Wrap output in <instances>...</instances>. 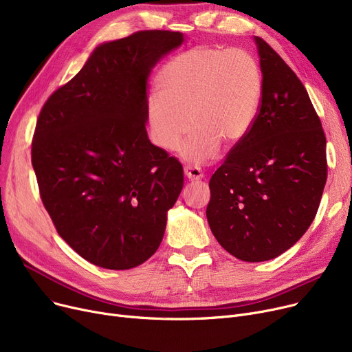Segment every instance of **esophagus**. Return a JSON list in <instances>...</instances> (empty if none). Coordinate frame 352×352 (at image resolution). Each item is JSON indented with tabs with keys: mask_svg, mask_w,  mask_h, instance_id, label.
<instances>
[{
	"mask_svg": "<svg viewBox=\"0 0 352 352\" xmlns=\"http://www.w3.org/2000/svg\"><path fill=\"white\" fill-rule=\"evenodd\" d=\"M184 174H186V177L190 181H198V179H201L202 177H204L202 171L199 168H197V166H194V165H186V166H184Z\"/></svg>",
	"mask_w": 352,
	"mask_h": 352,
	"instance_id": "obj_1",
	"label": "esophagus"
}]
</instances>
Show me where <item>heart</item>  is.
Instances as JSON below:
<instances>
[{
    "label": "heart",
    "instance_id": "b5f03b06",
    "mask_svg": "<svg viewBox=\"0 0 352 352\" xmlns=\"http://www.w3.org/2000/svg\"><path fill=\"white\" fill-rule=\"evenodd\" d=\"M158 96L146 102L151 138L164 151L182 148L190 162L211 158L219 141L236 144L256 118L263 96L261 68L243 50L195 47L177 55L158 72Z\"/></svg>",
    "mask_w": 352,
    "mask_h": 352
}]
</instances>
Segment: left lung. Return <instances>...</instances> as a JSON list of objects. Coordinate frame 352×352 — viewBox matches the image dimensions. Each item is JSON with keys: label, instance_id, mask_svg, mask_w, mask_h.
Masks as SVG:
<instances>
[{"label": "left lung", "instance_id": "1", "mask_svg": "<svg viewBox=\"0 0 352 352\" xmlns=\"http://www.w3.org/2000/svg\"><path fill=\"white\" fill-rule=\"evenodd\" d=\"M263 96L250 133L210 179L207 219L217 241L247 263L291 248L316 218L327 182V141L295 72L255 36Z\"/></svg>", "mask_w": 352, "mask_h": 352}]
</instances>
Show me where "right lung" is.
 Listing matches in <instances>:
<instances>
[{
  "label": "right lung",
  "mask_w": 352,
  "mask_h": 352,
  "mask_svg": "<svg viewBox=\"0 0 352 352\" xmlns=\"http://www.w3.org/2000/svg\"><path fill=\"white\" fill-rule=\"evenodd\" d=\"M182 41L181 32L148 30L98 45L36 120L31 161L43 204L91 264L134 268L162 241L184 173L148 140L146 81Z\"/></svg>",
  "instance_id": "right-lung-1"
}]
</instances>
